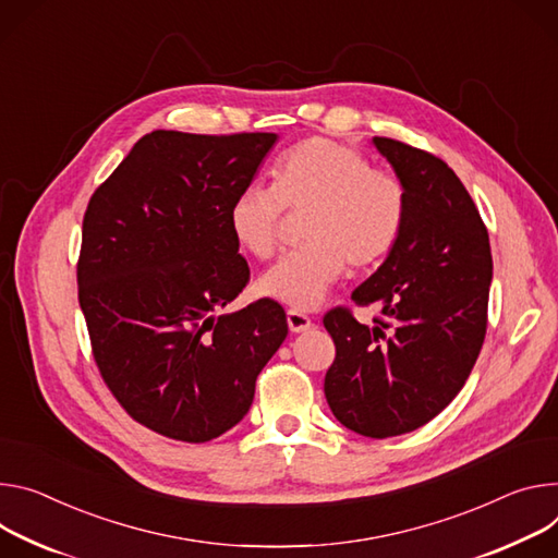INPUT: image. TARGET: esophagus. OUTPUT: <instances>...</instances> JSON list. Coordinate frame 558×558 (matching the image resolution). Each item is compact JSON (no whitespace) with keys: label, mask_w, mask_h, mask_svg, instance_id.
I'll return each mask as SVG.
<instances>
[{"label":"esophagus","mask_w":558,"mask_h":558,"mask_svg":"<svg viewBox=\"0 0 558 558\" xmlns=\"http://www.w3.org/2000/svg\"><path fill=\"white\" fill-rule=\"evenodd\" d=\"M287 325L293 333H300V331H307L312 327V318L307 314L298 312V310H289L287 312Z\"/></svg>","instance_id":"esophagus-1"}]
</instances>
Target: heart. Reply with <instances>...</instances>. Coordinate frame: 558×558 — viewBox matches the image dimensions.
Instances as JSON below:
<instances>
[{"label":"heart","instance_id":"b5f03b06","mask_svg":"<svg viewBox=\"0 0 558 558\" xmlns=\"http://www.w3.org/2000/svg\"><path fill=\"white\" fill-rule=\"evenodd\" d=\"M271 186L246 184L229 207L235 240L267 260L280 240L287 211H305L300 235L305 244L284 256L258 287L295 310H312L347 269L378 265L400 238L408 218V186L372 167L359 148L310 137L282 154Z\"/></svg>","mask_w":558,"mask_h":558}]
</instances>
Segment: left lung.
I'll use <instances>...</instances> for the list:
<instances>
[{
	"mask_svg": "<svg viewBox=\"0 0 558 558\" xmlns=\"http://www.w3.org/2000/svg\"><path fill=\"white\" fill-rule=\"evenodd\" d=\"M374 144L408 186V218L351 293L378 307L374 325L347 307L323 318L336 344L325 396L347 429L389 438L429 423L470 378L487 331L492 251L472 195L440 158L391 137Z\"/></svg>",
	"mask_w": 558,
	"mask_h": 558,
	"instance_id": "left-lung-1",
	"label": "left lung"
}]
</instances>
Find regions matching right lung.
<instances>
[{
	"label": "right lung",
	"mask_w": 558,
	"mask_h": 558,
	"mask_svg": "<svg viewBox=\"0 0 558 558\" xmlns=\"http://www.w3.org/2000/svg\"><path fill=\"white\" fill-rule=\"evenodd\" d=\"M274 144L154 131L88 199L77 298L93 359L122 410L167 438L207 442L238 425L287 338L271 298L220 314L251 276L231 199Z\"/></svg>",
	"instance_id": "add662e5"
}]
</instances>
